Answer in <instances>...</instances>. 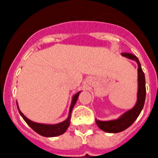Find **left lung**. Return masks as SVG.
Returning <instances> with one entry per match:
<instances>
[{
	"label": "left lung",
	"instance_id": "obj_1",
	"mask_svg": "<svg viewBox=\"0 0 158 158\" xmlns=\"http://www.w3.org/2000/svg\"><path fill=\"white\" fill-rule=\"evenodd\" d=\"M121 56L127 59L135 60L138 64L137 101H136L135 105L131 109L125 111L116 119H112V120H100L97 118L95 119L97 125L102 130H103L106 133H111V134L122 132L135 122L143 108L145 97H146L145 75L143 71L139 59L135 56L130 54V53H121Z\"/></svg>",
	"mask_w": 158,
	"mask_h": 158
}]
</instances>
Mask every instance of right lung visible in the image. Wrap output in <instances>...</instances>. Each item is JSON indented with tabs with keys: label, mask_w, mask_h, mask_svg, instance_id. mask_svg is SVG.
<instances>
[{
	"label": "right lung",
	"mask_w": 158,
	"mask_h": 158,
	"mask_svg": "<svg viewBox=\"0 0 158 158\" xmlns=\"http://www.w3.org/2000/svg\"><path fill=\"white\" fill-rule=\"evenodd\" d=\"M82 91H79L76 93L75 94L73 95L71 99V103H70V106H69V115L67 119L62 121V122L57 123V124H43V123H38L34 122L33 120H29L28 118H27L25 115H23V113L21 112V110H19V107L18 102H17V107H18L19 112L20 114V115L23 117L27 124L33 129L35 132H37L38 135L44 136V137H56L59 135H63L65 131L67 130L68 127L70 125V118H71V113L72 110L74 108V105L76 103L78 98H79V94Z\"/></svg>",
	"instance_id": "obj_1"
}]
</instances>
